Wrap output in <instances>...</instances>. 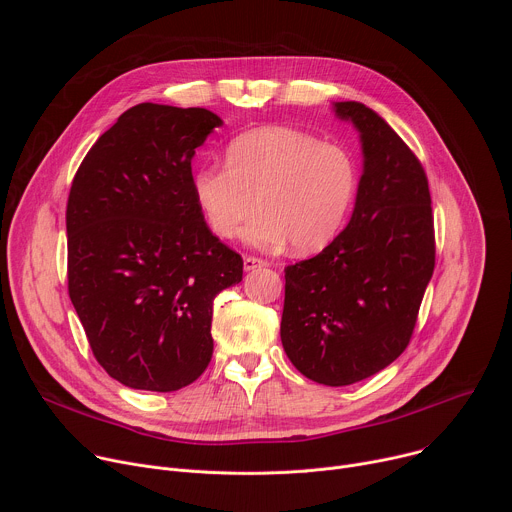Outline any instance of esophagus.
<instances>
[{
    "mask_svg": "<svg viewBox=\"0 0 512 512\" xmlns=\"http://www.w3.org/2000/svg\"><path fill=\"white\" fill-rule=\"evenodd\" d=\"M243 267H245V271H253V269L267 267V261H265V259H259V257H245V259H243Z\"/></svg>",
    "mask_w": 512,
    "mask_h": 512,
    "instance_id": "1",
    "label": "esophagus"
}]
</instances>
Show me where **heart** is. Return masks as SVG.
Listing matches in <instances>:
<instances>
[{"mask_svg":"<svg viewBox=\"0 0 512 512\" xmlns=\"http://www.w3.org/2000/svg\"><path fill=\"white\" fill-rule=\"evenodd\" d=\"M358 186V170L340 143L291 127H261L233 137L225 166L202 164L192 192L210 231L259 249L287 243L302 253L324 249L344 227Z\"/></svg>","mask_w":512,"mask_h":512,"instance_id":"obj_1","label":"heart"}]
</instances>
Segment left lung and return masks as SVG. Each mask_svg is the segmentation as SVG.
<instances>
[{"mask_svg": "<svg viewBox=\"0 0 512 512\" xmlns=\"http://www.w3.org/2000/svg\"><path fill=\"white\" fill-rule=\"evenodd\" d=\"M362 143L348 227L316 257L285 267L281 342L308 379L344 387L407 348L435 267L427 176L409 145L367 105L334 103Z\"/></svg>", "mask_w": 512, "mask_h": 512, "instance_id": "obj_1", "label": "left lung"}]
</instances>
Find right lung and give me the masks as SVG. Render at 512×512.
I'll return each mask as SVG.
<instances>
[{"instance_id": "1", "label": "right lung", "mask_w": 512, "mask_h": 512, "mask_svg": "<svg viewBox=\"0 0 512 512\" xmlns=\"http://www.w3.org/2000/svg\"><path fill=\"white\" fill-rule=\"evenodd\" d=\"M221 117L139 103L97 141L66 204L68 296L97 362L125 387L170 393L212 356V304L243 279L192 192V158Z\"/></svg>"}]
</instances>
